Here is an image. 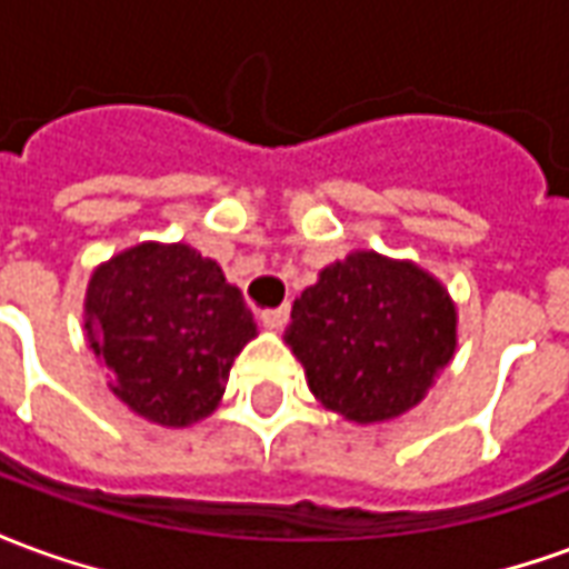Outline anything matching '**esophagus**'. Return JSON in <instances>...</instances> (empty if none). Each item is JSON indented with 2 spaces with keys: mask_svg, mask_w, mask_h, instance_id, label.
I'll return each mask as SVG.
<instances>
[{
  "mask_svg": "<svg viewBox=\"0 0 569 569\" xmlns=\"http://www.w3.org/2000/svg\"><path fill=\"white\" fill-rule=\"evenodd\" d=\"M259 320H261V326H264V329H283L286 322H289V305L261 310Z\"/></svg>",
  "mask_w": 569,
  "mask_h": 569,
  "instance_id": "1",
  "label": "esophagus"
}]
</instances>
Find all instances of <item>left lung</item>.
Wrapping results in <instances>:
<instances>
[{
  "mask_svg": "<svg viewBox=\"0 0 569 569\" xmlns=\"http://www.w3.org/2000/svg\"><path fill=\"white\" fill-rule=\"evenodd\" d=\"M286 345L322 406L375 423L418 406L451 362L457 310L415 261L357 249L296 298Z\"/></svg>",
  "mask_w": 569,
  "mask_h": 569,
  "instance_id": "obj_1",
  "label": "left lung"
}]
</instances>
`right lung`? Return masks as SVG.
<instances>
[{"label":"right lung","mask_w":569,"mask_h":569,"mask_svg":"<svg viewBox=\"0 0 569 569\" xmlns=\"http://www.w3.org/2000/svg\"><path fill=\"white\" fill-rule=\"evenodd\" d=\"M84 332L109 390L140 418L179 429L216 411L256 322L198 249L140 243L91 273Z\"/></svg>","instance_id":"obj_1"}]
</instances>
